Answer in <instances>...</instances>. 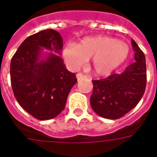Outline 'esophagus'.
<instances>
[{"label": "esophagus", "mask_w": 157, "mask_h": 157, "mask_svg": "<svg viewBox=\"0 0 157 157\" xmlns=\"http://www.w3.org/2000/svg\"><path fill=\"white\" fill-rule=\"evenodd\" d=\"M84 77H85V75H83L82 73H78V74H76V78H77L78 81H80L81 79L84 78Z\"/></svg>", "instance_id": "obj_1"}]
</instances>
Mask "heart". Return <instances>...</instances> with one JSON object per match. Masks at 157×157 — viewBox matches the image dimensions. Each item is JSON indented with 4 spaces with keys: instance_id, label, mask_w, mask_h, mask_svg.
I'll return each instance as SVG.
<instances>
[{
    "instance_id": "b5f03b06",
    "label": "heart",
    "mask_w": 157,
    "mask_h": 157,
    "mask_svg": "<svg viewBox=\"0 0 157 157\" xmlns=\"http://www.w3.org/2000/svg\"><path fill=\"white\" fill-rule=\"evenodd\" d=\"M130 49L125 42L112 37H85L75 45L63 50L65 61L71 69L77 70L91 57V68L96 75H107L121 66L128 57Z\"/></svg>"
}]
</instances>
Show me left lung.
<instances>
[{
  "mask_svg": "<svg viewBox=\"0 0 157 157\" xmlns=\"http://www.w3.org/2000/svg\"><path fill=\"white\" fill-rule=\"evenodd\" d=\"M134 63L121 74H112L105 79L92 81L93 92L90 105L100 117L119 119L137 105L147 85V65L142 51L132 39Z\"/></svg>",
  "mask_w": 157,
  "mask_h": 157,
  "instance_id": "left-lung-1",
  "label": "left lung"
}]
</instances>
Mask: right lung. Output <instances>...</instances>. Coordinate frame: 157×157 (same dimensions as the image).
<instances>
[{
    "label": "right lung",
    "mask_w": 157,
    "mask_h": 157,
    "mask_svg": "<svg viewBox=\"0 0 157 157\" xmlns=\"http://www.w3.org/2000/svg\"><path fill=\"white\" fill-rule=\"evenodd\" d=\"M62 47L58 31L44 30L27 37L10 61L14 96L20 105L38 120L57 117L77 82L75 73L70 72L57 56Z\"/></svg>",
    "instance_id": "add662e5"
}]
</instances>
